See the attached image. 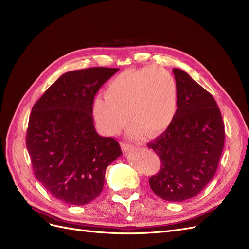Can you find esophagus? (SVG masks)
Returning a JSON list of instances; mask_svg holds the SVG:
<instances>
[{"mask_svg":"<svg viewBox=\"0 0 249 249\" xmlns=\"http://www.w3.org/2000/svg\"><path fill=\"white\" fill-rule=\"evenodd\" d=\"M122 149L124 152H131V151H134V146L132 144H129V143H126V142H122Z\"/></svg>","mask_w":249,"mask_h":249,"instance_id":"obj_1","label":"esophagus"}]
</instances>
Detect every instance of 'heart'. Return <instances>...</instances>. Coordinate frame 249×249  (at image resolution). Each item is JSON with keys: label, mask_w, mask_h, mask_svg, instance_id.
<instances>
[{"label": "heart", "mask_w": 249, "mask_h": 249, "mask_svg": "<svg viewBox=\"0 0 249 249\" xmlns=\"http://www.w3.org/2000/svg\"><path fill=\"white\" fill-rule=\"evenodd\" d=\"M178 108V85L170 72L146 67L120 73L109 82L106 96L98 95L92 114L98 126L108 134L119 132L128 122L131 132L159 135L169 128Z\"/></svg>", "instance_id": "heart-1"}]
</instances>
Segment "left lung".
Here are the masks:
<instances>
[{
	"mask_svg": "<svg viewBox=\"0 0 249 249\" xmlns=\"http://www.w3.org/2000/svg\"><path fill=\"white\" fill-rule=\"evenodd\" d=\"M178 108L172 124L148 143L161 160L149 179L156 195L170 202L197 196L213 178L225 143L222 114L208 91L186 71L173 69Z\"/></svg>",
	"mask_w": 249,
	"mask_h": 249,
	"instance_id": "1",
	"label": "left lung"
}]
</instances>
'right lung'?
Masks as SVG:
<instances>
[{
	"instance_id": "right-lung-1",
	"label": "right lung",
	"mask_w": 249,
	"mask_h": 249,
	"mask_svg": "<svg viewBox=\"0 0 249 249\" xmlns=\"http://www.w3.org/2000/svg\"><path fill=\"white\" fill-rule=\"evenodd\" d=\"M118 71L90 68L63 73L32 108L26 148L35 177L67 204L96 199L107 167L122 155L113 137L98 135L92 117L95 94Z\"/></svg>"
}]
</instances>
